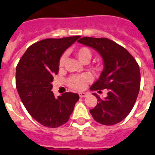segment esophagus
Returning a JSON list of instances; mask_svg holds the SVG:
<instances>
[{"label":"esophagus","mask_w":155,"mask_h":155,"mask_svg":"<svg viewBox=\"0 0 155 155\" xmlns=\"http://www.w3.org/2000/svg\"><path fill=\"white\" fill-rule=\"evenodd\" d=\"M86 95H87V93H85V92H80V93H79V95H80V98L85 97V96H86Z\"/></svg>","instance_id":"obj_1"}]
</instances>
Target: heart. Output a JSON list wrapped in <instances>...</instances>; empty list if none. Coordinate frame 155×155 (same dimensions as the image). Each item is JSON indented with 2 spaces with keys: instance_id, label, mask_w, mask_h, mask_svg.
Returning <instances> with one entry per match:
<instances>
[{
  "instance_id": "1",
  "label": "heart",
  "mask_w": 155,
  "mask_h": 155,
  "mask_svg": "<svg viewBox=\"0 0 155 155\" xmlns=\"http://www.w3.org/2000/svg\"><path fill=\"white\" fill-rule=\"evenodd\" d=\"M75 56L81 61V62L86 64L89 62V60L91 59L92 56V51L89 48L83 46L76 48L75 50ZM65 58L64 55H63L60 58L59 60V68L62 69L65 64ZM92 80V75L90 73H83L80 75H73L67 80V85L71 89L76 91L84 90L86 87L87 84H89Z\"/></svg>"
}]
</instances>
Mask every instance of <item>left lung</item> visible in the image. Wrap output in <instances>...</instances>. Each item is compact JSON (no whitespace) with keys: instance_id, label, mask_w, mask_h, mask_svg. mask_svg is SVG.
Returning <instances> with one entry per match:
<instances>
[{"instance_id":"8db88e82","label":"left lung","mask_w":155,"mask_h":155,"mask_svg":"<svg viewBox=\"0 0 155 155\" xmlns=\"http://www.w3.org/2000/svg\"><path fill=\"white\" fill-rule=\"evenodd\" d=\"M78 42L92 48L100 54L104 68L100 77L90 89H107V95L102 99L95 93L98 104L90 110L93 119L103 125L121 122L131 111L140 88V70L134 58L121 45L107 38L83 37Z\"/></svg>"}]
</instances>
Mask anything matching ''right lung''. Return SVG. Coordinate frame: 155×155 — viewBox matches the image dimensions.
I'll return each mask as SVG.
<instances>
[{"instance_id":"add662e5","label":"right lung","mask_w":155,"mask_h":155,"mask_svg":"<svg viewBox=\"0 0 155 155\" xmlns=\"http://www.w3.org/2000/svg\"><path fill=\"white\" fill-rule=\"evenodd\" d=\"M80 37L38 41L26 50L16 66V86L21 101L31 116L45 127L55 128L66 123L80 99L71 92L55 98L51 91L60 58Z\"/></svg>"}]
</instances>
